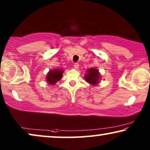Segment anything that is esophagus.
Listing matches in <instances>:
<instances>
[{"instance_id":"1","label":"esophagus","mask_w":150,"mask_h":150,"mask_svg":"<svg viewBox=\"0 0 150 150\" xmlns=\"http://www.w3.org/2000/svg\"><path fill=\"white\" fill-rule=\"evenodd\" d=\"M74 67L75 69H78L79 67V64L78 63H75L74 65Z\"/></svg>"}]
</instances>
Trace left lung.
<instances>
[{
	"mask_svg": "<svg viewBox=\"0 0 150 150\" xmlns=\"http://www.w3.org/2000/svg\"><path fill=\"white\" fill-rule=\"evenodd\" d=\"M100 75L98 69L91 68L87 70V74H85V81L91 85H96L99 82Z\"/></svg>",
	"mask_w": 150,
	"mask_h": 150,
	"instance_id": "1",
	"label": "left lung"
}]
</instances>
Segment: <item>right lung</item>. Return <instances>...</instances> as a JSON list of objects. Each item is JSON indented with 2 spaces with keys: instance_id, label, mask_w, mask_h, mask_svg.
Instances as JSON below:
<instances>
[{
  "instance_id": "right-lung-1",
  "label": "right lung",
  "mask_w": 150,
  "mask_h": 150,
  "mask_svg": "<svg viewBox=\"0 0 150 150\" xmlns=\"http://www.w3.org/2000/svg\"><path fill=\"white\" fill-rule=\"evenodd\" d=\"M63 70L59 69L50 70L47 75L46 81L50 85H54L59 81H60L63 75Z\"/></svg>"
}]
</instances>
